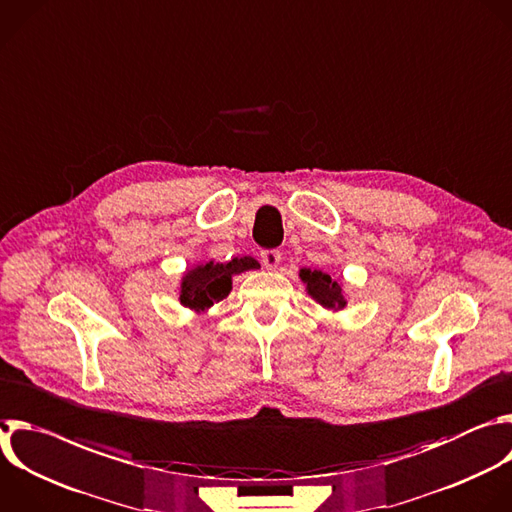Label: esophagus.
Segmentation results:
<instances>
[{
    "mask_svg": "<svg viewBox=\"0 0 512 512\" xmlns=\"http://www.w3.org/2000/svg\"><path fill=\"white\" fill-rule=\"evenodd\" d=\"M261 263H263V267H265V269L273 271V269H277V267H279V263H281V253H279L277 249L261 251Z\"/></svg>",
    "mask_w": 512,
    "mask_h": 512,
    "instance_id": "obj_1",
    "label": "esophagus"
}]
</instances>
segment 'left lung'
I'll return each instance as SVG.
<instances>
[{
  "mask_svg": "<svg viewBox=\"0 0 512 512\" xmlns=\"http://www.w3.org/2000/svg\"><path fill=\"white\" fill-rule=\"evenodd\" d=\"M299 279L303 281L307 295L323 309L337 313L348 307L342 277H333L327 271L303 267L299 269Z\"/></svg>",
  "mask_w": 512,
  "mask_h": 512,
  "instance_id": "left-lung-1",
  "label": "left lung"
}]
</instances>
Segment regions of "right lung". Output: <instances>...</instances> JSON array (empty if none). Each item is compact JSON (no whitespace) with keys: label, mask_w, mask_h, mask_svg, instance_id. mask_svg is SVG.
I'll list each match as a JSON object with an SVG mask.
<instances>
[{"label":"right lung","mask_w":512,"mask_h":512,"mask_svg":"<svg viewBox=\"0 0 512 512\" xmlns=\"http://www.w3.org/2000/svg\"><path fill=\"white\" fill-rule=\"evenodd\" d=\"M261 265L253 257H235L227 263L197 261L189 265L179 281V301L183 307L205 315L233 289V277L255 271Z\"/></svg>","instance_id":"add662e5"}]
</instances>
